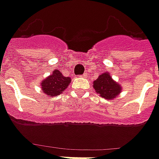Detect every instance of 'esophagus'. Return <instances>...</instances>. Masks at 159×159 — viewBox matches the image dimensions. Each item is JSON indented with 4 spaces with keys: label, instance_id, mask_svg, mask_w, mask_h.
<instances>
[{
    "label": "esophagus",
    "instance_id": "1",
    "mask_svg": "<svg viewBox=\"0 0 159 159\" xmlns=\"http://www.w3.org/2000/svg\"><path fill=\"white\" fill-rule=\"evenodd\" d=\"M86 75H87V73H84V74L82 75V76H83V77H86Z\"/></svg>",
    "mask_w": 159,
    "mask_h": 159
}]
</instances>
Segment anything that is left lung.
<instances>
[{
  "label": "left lung",
  "mask_w": 159,
  "mask_h": 159,
  "mask_svg": "<svg viewBox=\"0 0 159 159\" xmlns=\"http://www.w3.org/2000/svg\"><path fill=\"white\" fill-rule=\"evenodd\" d=\"M93 84V87L97 92L106 99L114 98L121 90L120 86L112 79L108 73L100 75Z\"/></svg>",
  "instance_id": "1"
}]
</instances>
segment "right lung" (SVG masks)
Masks as SVG:
<instances>
[{
	"label": "right lung",
	"instance_id": "obj_1",
	"mask_svg": "<svg viewBox=\"0 0 159 159\" xmlns=\"http://www.w3.org/2000/svg\"><path fill=\"white\" fill-rule=\"evenodd\" d=\"M71 79L69 77L63 76L61 72L55 69L52 75H50L47 79L41 82L42 90L48 96H57L66 90L69 86Z\"/></svg>",
	"mask_w": 159,
	"mask_h": 159
}]
</instances>
